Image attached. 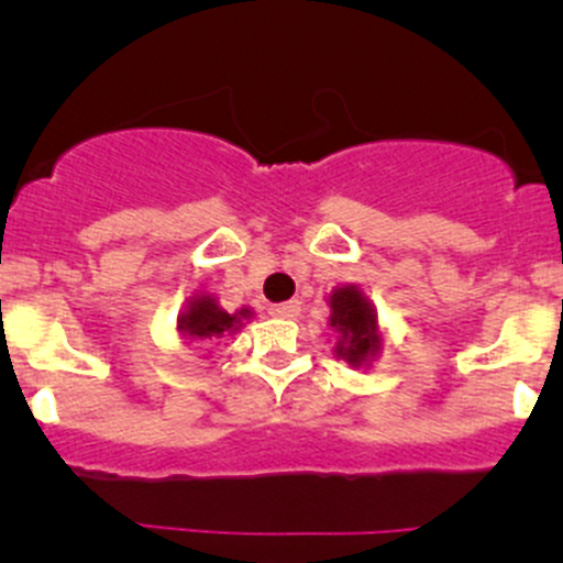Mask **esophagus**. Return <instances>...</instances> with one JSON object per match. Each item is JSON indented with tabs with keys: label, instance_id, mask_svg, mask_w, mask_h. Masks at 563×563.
I'll return each instance as SVG.
<instances>
[{
	"label": "esophagus",
	"instance_id": "1",
	"mask_svg": "<svg viewBox=\"0 0 563 563\" xmlns=\"http://www.w3.org/2000/svg\"><path fill=\"white\" fill-rule=\"evenodd\" d=\"M299 310H302V305L297 302V299H291V302H280V305H272L269 313L275 318H297Z\"/></svg>",
	"mask_w": 563,
	"mask_h": 563
}]
</instances>
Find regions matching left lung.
<instances>
[{
    "label": "left lung",
    "mask_w": 563,
    "mask_h": 563,
    "mask_svg": "<svg viewBox=\"0 0 563 563\" xmlns=\"http://www.w3.org/2000/svg\"><path fill=\"white\" fill-rule=\"evenodd\" d=\"M329 327L338 334L334 356L351 367H367L384 351L378 313L360 286H338L329 294Z\"/></svg>",
    "instance_id": "1"
}]
</instances>
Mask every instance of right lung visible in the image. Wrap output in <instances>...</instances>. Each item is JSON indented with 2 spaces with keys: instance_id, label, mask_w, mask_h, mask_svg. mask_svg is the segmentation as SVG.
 I'll use <instances>...</instances> for the list:
<instances>
[{
  "instance_id": "add662e5",
  "label": "right lung",
  "mask_w": 563,
  "mask_h": 563,
  "mask_svg": "<svg viewBox=\"0 0 563 563\" xmlns=\"http://www.w3.org/2000/svg\"><path fill=\"white\" fill-rule=\"evenodd\" d=\"M250 318H253L250 308L229 313V310L220 308L212 294L203 291L190 297V302L185 305V310L176 318V332L190 340V343H212V340L225 338V334L240 332Z\"/></svg>"
}]
</instances>
